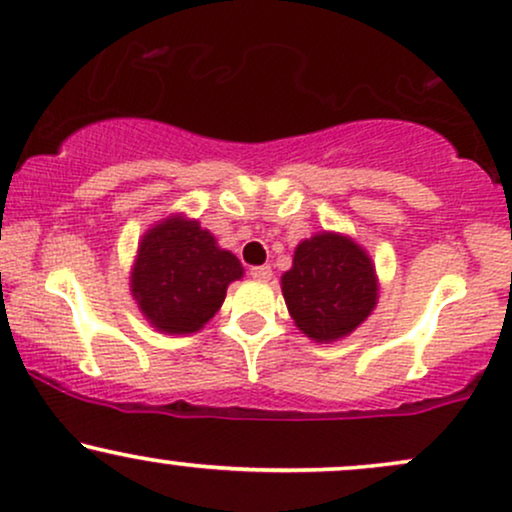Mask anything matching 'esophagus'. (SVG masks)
I'll list each match as a JSON object with an SVG mask.
<instances>
[{
    "label": "esophagus",
    "instance_id": "esophagus-1",
    "mask_svg": "<svg viewBox=\"0 0 512 512\" xmlns=\"http://www.w3.org/2000/svg\"><path fill=\"white\" fill-rule=\"evenodd\" d=\"M249 273H251V278L261 280V282H266V280L273 278V270H270V266H254V268L249 270Z\"/></svg>",
    "mask_w": 512,
    "mask_h": 512
}]
</instances>
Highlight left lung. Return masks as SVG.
I'll use <instances>...</instances> for the list:
<instances>
[{
	"instance_id": "1",
	"label": "left lung",
	"mask_w": 512,
	"mask_h": 512,
	"mask_svg": "<svg viewBox=\"0 0 512 512\" xmlns=\"http://www.w3.org/2000/svg\"><path fill=\"white\" fill-rule=\"evenodd\" d=\"M280 287L294 326L326 345L354 333L378 304L374 261L342 232L323 230L299 242Z\"/></svg>"
}]
</instances>
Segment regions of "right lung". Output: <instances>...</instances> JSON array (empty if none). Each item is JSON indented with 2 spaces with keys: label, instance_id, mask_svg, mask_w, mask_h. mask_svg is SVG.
<instances>
[{
  "label": "right lung",
  "instance_id": "1",
  "mask_svg": "<svg viewBox=\"0 0 512 512\" xmlns=\"http://www.w3.org/2000/svg\"><path fill=\"white\" fill-rule=\"evenodd\" d=\"M244 268L232 251L220 249L201 222L172 213L138 239L129 290L158 333H198L220 311L230 282Z\"/></svg>",
  "mask_w": 512,
  "mask_h": 512
}]
</instances>
